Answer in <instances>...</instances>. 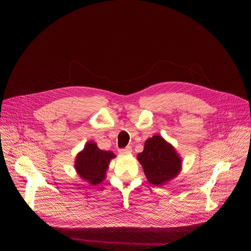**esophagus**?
Segmentation results:
<instances>
[{
	"label": "esophagus",
	"mask_w": 251,
	"mask_h": 251,
	"mask_svg": "<svg viewBox=\"0 0 251 251\" xmlns=\"http://www.w3.org/2000/svg\"><path fill=\"white\" fill-rule=\"evenodd\" d=\"M131 151H132V148H131V147H126L125 149L119 150V152H120V153H129Z\"/></svg>",
	"instance_id": "esophagus-1"
}]
</instances>
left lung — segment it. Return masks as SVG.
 Returning <instances> with one entry per match:
<instances>
[{"instance_id":"8db88e82","label":"left lung","mask_w":251,"mask_h":251,"mask_svg":"<svg viewBox=\"0 0 251 251\" xmlns=\"http://www.w3.org/2000/svg\"><path fill=\"white\" fill-rule=\"evenodd\" d=\"M137 160L148 180L156 186L175 178L182 164L175 149L160 135H153L146 141L143 151L137 154Z\"/></svg>"}]
</instances>
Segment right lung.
Masks as SVG:
<instances>
[{"label": "right lung", "mask_w": 251, "mask_h": 251, "mask_svg": "<svg viewBox=\"0 0 251 251\" xmlns=\"http://www.w3.org/2000/svg\"><path fill=\"white\" fill-rule=\"evenodd\" d=\"M115 156L112 151H101L96 142L89 141L86 143L84 150L76 156V172L90 185H97L105 178L110 161Z\"/></svg>", "instance_id": "obj_1"}]
</instances>
